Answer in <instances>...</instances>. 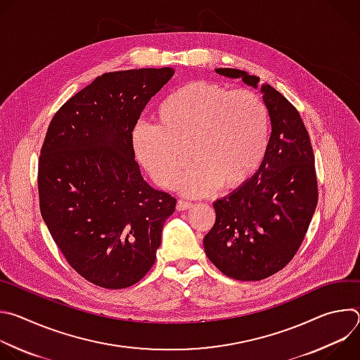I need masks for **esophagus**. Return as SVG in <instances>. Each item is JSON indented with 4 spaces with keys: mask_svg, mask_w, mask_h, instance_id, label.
<instances>
[{
    "mask_svg": "<svg viewBox=\"0 0 360 360\" xmlns=\"http://www.w3.org/2000/svg\"><path fill=\"white\" fill-rule=\"evenodd\" d=\"M192 207H193L192 202L184 200V199H179L178 203H176V210H178V211H186V210H189V208H192Z\"/></svg>",
    "mask_w": 360,
    "mask_h": 360,
    "instance_id": "esophagus-1",
    "label": "esophagus"
}]
</instances>
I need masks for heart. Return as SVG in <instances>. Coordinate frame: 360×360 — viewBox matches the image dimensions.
<instances>
[{"label": "heart", "instance_id": "heart-1", "mask_svg": "<svg viewBox=\"0 0 360 360\" xmlns=\"http://www.w3.org/2000/svg\"><path fill=\"white\" fill-rule=\"evenodd\" d=\"M157 125L141 122L132 141L136 157L150 176L172 188L181 182L188 195H203L218 185L233 189L261 167L269 131L264 101L249 89L189 81L167 94L155 111Z\"/></svg>", "mask_w": 360, "mask_h": 360}]
</instances>
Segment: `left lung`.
<instances>
[{
  "label": "left lung",
  "instance_id": "left-lung-1",
  "mask_svg": "<svg viewBox=\"0 0 360 360\" xmlns=\"http://www.w3.org/2000/svg\"><path fill=\"white\" fill-rule=\"evenodd\" d=\"M218 74L259 78L233 68ZM272 132L264 161L249 181L214 203L217 221L203 238L205 253L226 276L261 281L283 269L299 250L318 205V178L309 134L290 102L262 86Z\"/></svg>",
  "mask_w": 360,
  "mask_h": 360
}]
</instances>
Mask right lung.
Returning <instances> with one entry per match:
<instances>
[{"mask_svg": "<svg viewBox=\"0 0 360 360\" xmlns=\"http://www.w3.org/2000/svg\"><path fill=\"white\" fill-rule=\"evenodd\" d=\"M174 70L102 74L51 120L38 161L39 211L70 266L88 282L124 289L155 264L176 199L149 186L132 132Z\"/></svg>", "mask_w": 360, "mask_h": 360, "instance_id": "1", "label": "right lung"}]
</instances>
